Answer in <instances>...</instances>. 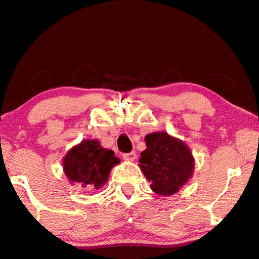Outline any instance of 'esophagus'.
I'll list each match as a JSON object with an SVG mask.
<instances>
[{"label": "esophagus", "mask_w": 259, "mask_h": 259, "mask_svg": "<svg viewBox=\"0 0 259 259\" xmlns=\"http://www.w3.org/2000/svg\"><path fill=\"white\" fill-rule=\"evenodd\" d=\"M123 159L125 161H134L136 159V153L135 152H130V153L123 154Z\"/></svg>", "instance_id": "esophagus-1"}]
</instances>
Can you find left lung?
<instances>
[{
  "instance_id": "left-lung-1",
  "label": "left lung",
  "mask_w": 259,
  "mask_h": 259,
  "mask_svg": "<svg viewBox=\"0 0 259 259\" xmlns=\"http://www.w3.org/2000/svg\"><path fill=\"white\" fill-rule=\"evenodd\" d=\"M146 148L139 166L151 189L161 197L176 194L192 179L194 157L191 148L166 132H155L145 138Z\"/></svg>"
}]
</instances>
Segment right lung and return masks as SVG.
<instances>
[{
  "label": "right lung",
  "instance_id": "1",
  "mask_svg": "<svg viewBox=\"0 0 259 259\" xmlns=\"http://www.w3.org/2000/svg\"><path fill=\"white\" fill-rule=\"evenodd\" d=\"M119 163L114 152L102 147L99 140H83L65 154L62 169L71 185L100 189L107 183L112 167Z\"/></svg>",
  "mask_w": 259,
  "mask_h": 259
}]
</instances>
